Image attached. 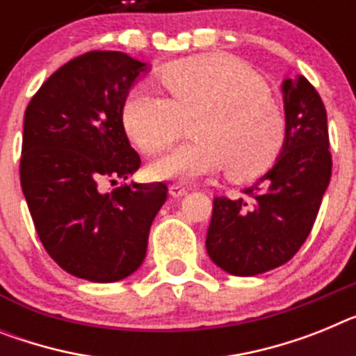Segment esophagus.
<instances>
[{
    "instance_id": "34e87169",
    "label": "esophagus",
    "mask_w": 356,
    "mask_h": 356,
    "mask_svg": "<svg viewBox=\"0 0 356 356\" xmlns=\"http://www.w3.org/2000/svg\"><path fill=\"white\" fill-rule=\"evenodd\" d=\"M189 193V191L181 187V185H169V194H171L172 198H181L185 194Z\"/></svg>"
}]
</instances>
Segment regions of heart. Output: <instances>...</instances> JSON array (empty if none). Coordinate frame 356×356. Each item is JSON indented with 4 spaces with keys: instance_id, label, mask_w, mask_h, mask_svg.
I'll return each mask as SVG.
<instances>
[{
    "instance_id": "obj_1",
    "label": "heart",
    "mask_w": 356,
    "mask_h": 356,
    "mask_svg": "<svg viewBox=\"0 0 356 356\" xmlns=\"http://www.w3.org/2000/svg\"><path fill=\"white\" fill-rule=\"evenodd\" d=\"M160 81L169 99L145 88L129 91L122 124L129 140L154 153L191 122V142L149 163L154 180L189 184L225 165L230 180H254L275 163L286 140V117L263 79L236 57H189L167 65Z\"/></svg>"
}]
</instances>
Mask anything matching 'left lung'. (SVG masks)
I'll return each mask as SVG.
<instances>
[{
	"label": "left lung",
	"instance_id": "left-lung-1",
	"mask_svg": "<svg viewBox=\"0 0 356 356\" xmlns=\"http://www.w3.org/2000/svg\"><path fill=\"white\" fill-rule=\"evenodd\" d=\"M286 140L273 167L243 193L214 198L207 254L225 272L248 277L284 265L312 232L331 178L326 108L308 79L282 81Z\"/></svg>",
	"mask_w": 356,
	"mask_h": 356
}]
</instances>
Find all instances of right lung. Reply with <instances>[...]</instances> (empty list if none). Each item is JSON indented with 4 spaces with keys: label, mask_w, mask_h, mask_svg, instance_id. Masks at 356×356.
I'll return each mask as SVG.
<instances>
[{
    "label": "right lung",
    "mask_w": 356,
    "mask_h": 356,
    "mask_svg": "<svg viewBox=\"0 0 356 356\" xmlns=\"http://www.w3.org/2000/svg\"><path fill=\"white\" fill-rule=\"evenodd\" d=\"M149 65L93 50L42 83L25 111L21 187L42 247L75 277L115 282L138 270L167 185L124 184L140 167L122 106Z\"/></svg>",
    "instance_id": "right-lung-1"
}]
</instances>
